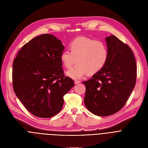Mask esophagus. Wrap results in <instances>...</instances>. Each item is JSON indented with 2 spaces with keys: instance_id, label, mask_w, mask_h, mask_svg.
<instances>
[{
  "instance_id": "esophagus-1",
  "label": "esophagus",
  "mask_w": 148,
  "mask_h": 148,
  "mask_svg": "<svg viewBox=\"0 0 148 148\" xmlns=\"http://www.w3.org/2000/svg\"><path fill=\"white\" fill-rule=\"evenodd\" d=\"M80 83V81H79V80H75L74 81V83L75 84H78V83Z\"/></svg>"
}]
</instances>
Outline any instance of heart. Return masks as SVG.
Listing matches in <instances>:
<instances>
[{
    "instance_id": "heart-1",
    "label": "heart",
    "mask_w": 148,
    "mask_h": 148,
    "mask_svg": "<svg viewBox=\"0 0 148 148\" xmlns=\"http://www.w3.org/2000/svg\"><path fill=\"white\" fill-rule=\"evenodd\" d=\"M69 51L61 55V60L65 67L70 68L66 74L73 79H80L88 72L95 74L106 65L109 52L106 45L102 42L85 37H77L69 44Z\"/></svg>"
}]
</instances>
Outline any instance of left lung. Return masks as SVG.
<instances>
[{"instance_id":"1","label":"left lung","mask_w":148,"mask_h":148,"mask_svg":"<svg viewBox=\"0 0 148 148\" xmlns=\"http://www.w3.org/2000/svg\"><path fill=\"white\" fill-rule=\"evenodd\" d=\"M109 57L106 65L83 82L87 110L98 116H109L125 105L136 82L137 65L132 49L114 35L106 38Z\"/></svg>"}]
</instances>
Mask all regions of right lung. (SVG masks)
<instances>
[{"label": "right lung", "instance_id": "1", "mask_svg": "<svg viewBox=\"0 0 148 148\" xmlns=\"http://www.w3.org/2000/svg\"><path fill=\"white\" fill-rule=\"evenodd\" d=\"M61 41L52 34L33 38L19 50L13 62L14 92L26 109L40 118H51L60 112L64 96L74 87L65 76L61 55Z\"/></svg>", "mask_w": 148, "mask_h": 148}]
</instances>
